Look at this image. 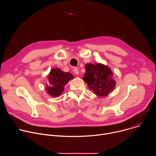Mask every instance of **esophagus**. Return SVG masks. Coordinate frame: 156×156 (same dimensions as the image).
Listing matches in <instances>:
<instances>
[{"label": "esophagus", "instance_id": "obj_1", "mask_svg": "<svg viewBox=\"0 0 156 156\" xmlns=\"http://www.w3.org/2000/svg\"><path fill=\"white\" fill-rule=\"evenodd\" d=\"M73 71H74V73H75L76 75H78V74H79V71H78V69H75Z\"/></svg>", "mask_w": 156, "mask_h": 156}]
</instances>
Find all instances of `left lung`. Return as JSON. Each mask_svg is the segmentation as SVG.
Masks as SVG:
<instances>
[{
  "instance_id": "obj_1",
  "label": "left lung",
  "mask_w": 156,
  "mask_h": 156,
  "mask_svg": "<svg viewBox=\"0 0 156 156\" xmlns=\"http://www.w3.org/2000/svg\"><path fill=\"white\" fill-rule=\"evenodd\" d=\"M85 70L82 79L96 96L105 98L114 90L116 82L113 72L108 66L98 62L88 63L85 65Z\"/></svg>"
}]
</instances>
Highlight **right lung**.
I'll return each mask as SVG.
<instances>
[{
	"label": "right lung",
	"mask_w": 156,
	"mask_h": 156,
	"mask_svg": "<svg viewBox=\"0 0 156 156\" xmlns=\"http://www.w3.org/2000/svg\"><path fill=\"white\" fill-rule=\"evenodd\" d=\"M48 84L46 85V93L54 98L59 97L64 91V87L74 76L69 72L62 71L58 68L52 69L48 75Z\"/></svg>",
	"instance_id": "1"
}]
</instances>
